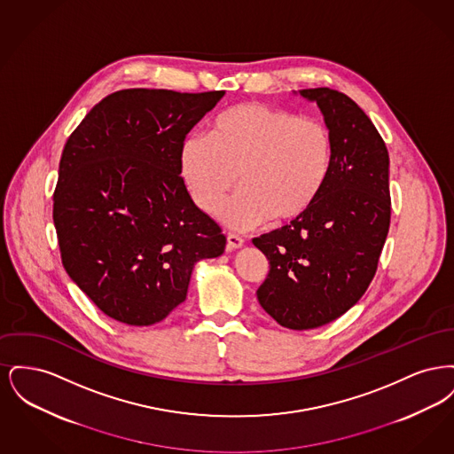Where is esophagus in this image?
<instances>
[{
	"mask_svg": "<svg viewBox=\"0 0 454 454\" xmlns=\"http://www.w3.org/2000/svg\"><path fill=\"white\" fill-rule=\"evenodd\" d=\"M228 243H226V248L228 250H237V248H241L243 247V243H245V239L241 237H238L235 233H228Z\"/></svg>",
	"mask_w": 454,
	"mask_h": 454,
	"instance_id": "34e87169",
	"label": "esophagus"
}]
</instances>
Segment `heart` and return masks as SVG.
<instances>
[{
	"label": "heart",
	"mask_w": 454,
	"mask_h": 454,
	"mask_svg": "<svg viewBox=\"0 0 454 454\" xmlns=\"http://www.w3.org/2000/svg\"><path fill=\"white\" fill-rule=\"evenodd\" d=\"M180 173L202 213L219 211L231 228L267 217L291 223L320 199L333 167V137L322 121L286 108L239 104L219 114L211 136L189 134L178 153Z\"/></svg>",
	"instance_id": "1"
}]
</instances>
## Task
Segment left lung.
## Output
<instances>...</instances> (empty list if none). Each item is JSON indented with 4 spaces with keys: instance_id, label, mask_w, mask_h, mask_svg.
<instances>
[{
    "instance_id": "1",
    "label": "left lung",
    "mask_w": 454,
    "mask_h": 454,
    "mask_svg": "<svg viewBox=\"0 0 454 454\" xmlns=\"http://www.w3.org/2000/svg\"><path fill=\"white\" fill-rule=\"evenodd\" d=\"M333 137V167L317 204L300 219L254 238L269 260L260 306L291 330L333 322L372 281L391 217L389 156L371 119L346 93L306 88Z\"/></svg>"
}]
</instances>
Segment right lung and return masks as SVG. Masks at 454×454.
Returning a JSON list of instances; mask_svg holds the SVG:
<instances>
[{
  "label": "right lung",
  "instance_id": "add662e5",
  "mask_svg": "<svg viewBox=\"0 0 454 454\" xmlns=\"http://www.w3.org/2000/svg\"><path fill=\"white\" fill-rule=\"evenodd\" d=\"M224 91L129 88L106 97L66 141L52 219L67 276L107 317L158 324L187 296L195 262L226 237L180 176L185 136Z\"/></svg>",
  "mask_w": 454,
  "mask_h": 454
}]
</instances>
